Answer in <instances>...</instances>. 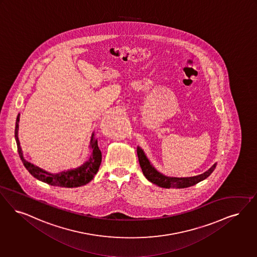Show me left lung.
<instances>
[{"label":"left lung","instance_id":"8db88e82","mask_svg":"<svg viewBox=\"0 0 257 257\" xmlns=\"http://www.w3.org/2000/svg\"><path fill=\"white\" fill-rule=\"evenodd\" d=\"M137 153L139 157L140 165L142 167L143 173L146 177V179L155 185H159L161 187H165V188H170V187L185 188L188 186H192V185L198 184L199 182L206 179L209 175L213 172V170L215 169L216 167V164H214L207 171H205V173L194 176V177H189V178L167 177L165 175L161 174L160 172H158L155 169L154 167L150 164V162L148 161V159L146 158V156L141 147H138Z\"/></svg>","mask_w":257,"mask_h":257}]
</instances>
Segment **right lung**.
Masks as SVG:
<instances>
[{"mask_svg":"<svg viewBox=\"0 0 257 257\" xmlns=\"http://www.w3.org/2000/svg\"><path fill=\"white\" fill-rule=\"evenodd\" d=\"M19 114L16 119V126H15V140L17 144V149L18 153L20 156L21 161L27 170L31 173L34 178L37 180L42 181L48 185H56V186H61V187H78L82 185L88 184L91 182L94 175L97 173L99 165L101 164L102 160V154L101 151L98 148L97 145V141L93 140V134L91 140V148L92 149V153L90 157V159L78 168L72 169V170H68V171H63L57 174H51L49 172H46L38 166H35L31 163L27 162L22 153L21 149L20 143L18 139V127H19Z\"/></svg>","mask_w":257,"mask_h":257,"instance_id":"right-lung-1","label":"right lung"}]
</instances>
